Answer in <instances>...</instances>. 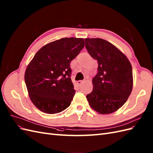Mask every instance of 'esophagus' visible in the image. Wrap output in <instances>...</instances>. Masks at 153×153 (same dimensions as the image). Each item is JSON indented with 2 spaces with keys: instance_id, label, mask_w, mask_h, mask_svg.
Instances as JSON below:
<instances>
[{
  "instance_id": "1",
  "label": "esophagus",
  "mask_w": 153,
  "mask_h": 153,
  "mask_svg": "<svg viewBox=\"0 0 153 153\" xmlns=\"http://www.w3.org/2000/svg\"><path fill=\"white\" fill-rule=\"evenodd\" d=\"M82 82H83V81L78 80V81L77 82V85H80L82 84Z\"/></svg>"
}]
</instances>
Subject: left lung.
I'll use <instances>...</instances> for the list:
<instances>
[{"label": "left lung", "instance_id": "obj_1", "mask_svg": "<svg viewBox=\"0 0 153 153\" xmlns=\"http://www.w3.org/2000/svg\"><path fill=\"white\" fill-rule=\"evenodd\" d=\"M89 54L97 60L93 89L86 96L92 109L105 114L125 104L133 89V69L126 55L114 45L102 39H85Z\"/></svg>", "mask_w": 153, "mask_h": 153}]
</instances>
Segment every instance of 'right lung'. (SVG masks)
<instances>
[{"instance_id":"right-lung-1","label":"right lung","mask_w":153,"mask_h":153,"mask_svg":"<svg viewBox=\"0 0 153 153\" xmlns=\"http://www.w3.org/2000/svg\"><path fill=\"white\" fill-rule=\"evenodd\" d=\"M83 39L63 38L40 49L26 68L24 80L36 108L48 114L62 112L71 104L75 90L70 63L84 47Z\"/></svg>"}]
</instances>
